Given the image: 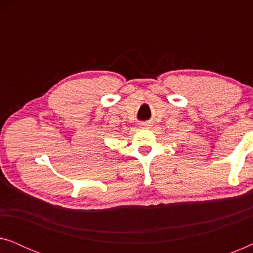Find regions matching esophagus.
<instances>
[{
	"mask_svg": "<svg viewBox=\"0 0 253 253\" xmlns=\"http://www.w3.org/2000/svg\"><path fill=\"white\" fill-rule=\"evenodd\" d=\"M140 126L143 127V129H147V127L150 126V123H148V122H143V123L140 124Z\"/></svg>",
	"mask_w": 253,
	"mask_h": 253,
	"instance_id": "obj_1",
	"label": "esophagus"
}]
</instances>
